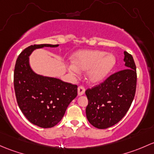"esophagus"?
<instances>
[{
    "instance_id": "34e87169",
    "label": "esophagus",
    "mask_w": 154,
    "mask_h": 154,
    "mask_svg": "<svg viewBox=\"0 0 154 154\" xmlns=\"http://www.w3.org/2000/svg\"><path fill=\"white\" fill-rule=\"evenodd\" d=\"M85 88H84L83 86H79V88H78V95L79 96H82V95H83L84 93H85Z\"/></svg>"
}]
</instances>
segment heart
<instances>
[{"label": "heart", "mask_w": 154, "mask_h": 154, "mask_svg": "<svg viewBox=\"0 0 154 154\" xmlns=\"http://www.w3.org/2000/svg\"><path fill=\"white\" fill-rule=\"evenodd\" d=\"M72 64L68 69L71 73H77L79 70H87L86 78L90 82L99 83L105 79L115 65L116 58L111 54L99 50H83L74 54Z\"/></svg>", "instance_id": "obj_1"}]
</instances>
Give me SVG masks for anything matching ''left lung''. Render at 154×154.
<instances>
[{
  "instance_id": "8db88e82",
  "label": "left lung",
  "mask_w": 154,
  "mask_h": 154,
  "mask_svg": "<svg viewBox=\"0 0 154 154\" xmlns=\"http://www.w3.org/2000/svg\"><path fill=\"white\" fill-rule=\"evenodd\" d=\"M124 54L125 69L85 91L88 99L87 118L99 129H106L118 123L128 111L135 96L136 64L131 54L126 51Z\"/></svg>"
}]
</instances>
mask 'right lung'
I'll use <instances>...</instances> for the list:
<instances>
[{
  "mask_svg": "<svg viewBox=\"0 0 154 154\" xmlns=\"http://www.w3.org/2000/svg\"><path fill=\"white\" fill-rule=\"evenodd\" d=\"M58 46L35 44L26 47L18 55L14 70V88L19 108L30 122L43 128L58 124L69 103L77 96V85L38 75L29 66V56L33 50Z\"/></svg>",
  "mask_w": 154,
  "mask_h": 154,
  "instance_id": "add662e5",
  "label": "right lung"
}]
</instances>
